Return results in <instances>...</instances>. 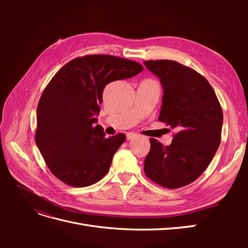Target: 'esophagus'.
Listing matches in <instances>:
<instances>
[{"label": "esophagus", "mask_w": 248, "mask_h": 248, "mask_svg": "<svg viewBox=\"0 0 248 248\" xmlns=\"http://www.w3.org/2000/svg\"><path fill=\"white\" fill-rule=\"evenodd\" d=\"M138 137V134H136V133H132V132H129V133H127L126 134V139H127V140H133V139H136Z\"/></svg>", "instance_id": "1"}]
</instances>
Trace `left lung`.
Instances as JSON below:
<instances>
[{
	"label": "left lung",
	"instance_id": "8db88e82",
	"mask_svg": "<svg viewBox=\"0 0 248 248\" xmlns=\"http://www.w3.org/2000/svg\"><path fill=\"white\" fill-rule=\"evenodd\" d=\"M144 63L163 87L158 120L177 129L170 146L150 139L144 170L156 184L180 188L196 181L214 157L221 140L222 109L209 81L190 67L170 60Z\"/></svg>",
	"mask_w": 248,
	"mask_h": 248
}]
</instances>
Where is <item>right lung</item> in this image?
Listing matches in <instances>:
<instances>
[{
    "label": "right lung",
    "instance_id": "add662e5",
    "mask_svg": "<svg viewBox=\"0 0 248 248\" xmlns=\"http://www.w3.org/2000/svg\"><path fill=\"white\" fill-rule=\"evenodd\" d=\"M136 61L110 55L71 60L50 79L37 107L35 141L47 168L72 187L95 184L108 174L126 137L108 139L96 125L102 93L109 82L142 71Z\"/></svg>",
    "mask_w": 248,
    "mask_h": 248
}]
</instances>
